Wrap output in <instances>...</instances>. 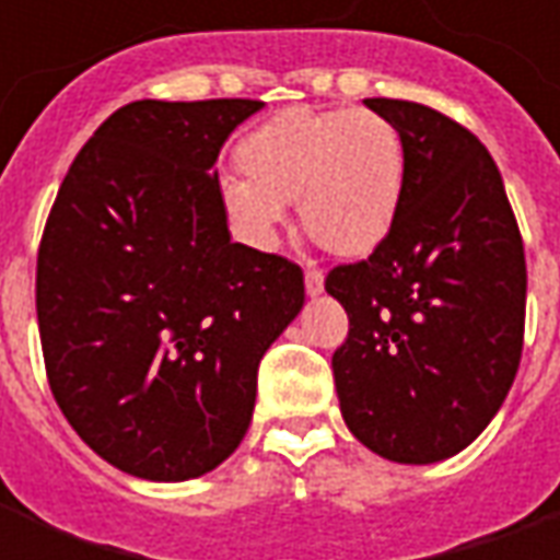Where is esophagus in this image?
Wrapping results in <instances>:
<instances>
[{
    "label": "esophagus",
    "instance_id": "34e87169",
    "mask_svg": "<svg viewBox=\"0 0 560 560\" xmlns=\"http://www.w3.org/2000/svg\"><path fill=\"white\" fill-rule=\"evenodd\" d=\"M320 291H324V272L315 267H308L305 269V293H308V296H317Z\"/></svg>",
    "mask_w": 560,
    "mask_h": 560
}]
</instances>
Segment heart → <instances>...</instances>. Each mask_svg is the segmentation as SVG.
<instances>
[{
    "instance_id": "b5f03b06",
    "label": "heart",
    "mask_w": 560,
    "mask_h": 560,
    "mask_svg": "<svg viewBox=\"0 0 560 560\" xmlns=\"http://www.w3.org/2000/svg\"><path fill=\"white\" fill-rule=\"evenodd\" d=\"M245 179H224V209L255 243L300 207L303 231L332 255L357 257L387 240L405 191V140L377 110L284 107L236 147Z\"/></svg>"
}]
</instances>
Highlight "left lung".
<instances>
[{
  "label": "left lung",
  "instance_id": "1",
  "mask_svg": "<svg viewBox=\"0 0 560 560\" xmlns=\"http://www.w3.org/2000/svg\"><path fill=\"white\" fill-rule=\"evenodd\" d=\"M405 140V191L372 255L329 269L348 312L341 417L372 453L429 465L489 425L522 360L528 269L498 164L434 107L365 98Z\"/></svg>",
  "mask_w": 560,
  "mask_h": 560
}]
</instances>
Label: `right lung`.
Masks as SVG:
<instances>
[{
	"label": "right lung",
	"instance_id": "add662e5",
	"mask_svg": "<svg viewBox=\"0 0 560 560\" xmlns=\"http://www.w3.org/2000/svg\"><path fill=\"white\" fill-rule=\"evenodd\" d=\"M255 98L131 102L59 185L35 269L50 393L131 477L179 482L243 441L257 365L305 303L303 269L231 243L224 140Z\"/></svg>",
	"mask_w": 560,
	"mask_h": 560
}]
</instances>
